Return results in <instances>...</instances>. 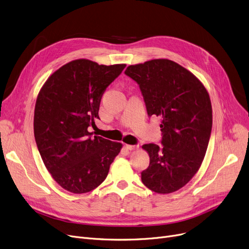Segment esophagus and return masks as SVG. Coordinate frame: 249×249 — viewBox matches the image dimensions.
<instances>
[{
	"mask_svg": "<svg viewBox=\"0 0 249 249\" xmlns=\"http://www.w3.org/2000/svg\"><path fill=\"white\" fill-rule=\"evenodd\" d=\"M127 149L129 150H137L139 148V145H131V144H126Z\"/></svg>",
	"mask_w": 249,
	"mask_h": 249,
	"instance_id": "obj_1",
	"label": "esophagus"
}]
</instances>
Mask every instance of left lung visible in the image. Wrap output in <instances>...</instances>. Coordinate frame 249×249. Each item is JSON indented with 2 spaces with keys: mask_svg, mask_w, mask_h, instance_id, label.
<instances>
[{
  "mask_svg": "<svg viewBox=\"0 0 249 249\" xmlns=\"http://www.w3.org/2000/svg\"><path fill=\"white\" fill-rule=\"evenodd\" d=\"M125 74L139 85L148 116L161 118L162 146H142L150 158L142 182L158 194L174 193L204 160L213 122L210 96L197 76L169 59L129 65Z\"/></svg>",
  "mask_w": 249,
  "mask_h": 249,
  "instance_id": "left-lung-1",
  "label": "left lung"
}]
</instances>
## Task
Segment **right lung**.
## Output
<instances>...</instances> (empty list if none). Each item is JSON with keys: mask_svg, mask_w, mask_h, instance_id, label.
Returning a JSON list of instances; mask_svg holds the SVG:
<instances>
[{"mask_svg": "<svg viewBox=\"0 0 249 249\" xmlns=\"http://www.w3.org/2000/svg\"><path fill=\"white\" fill-rule=\"evenodd\" d=\"M126 64L75 59L52 73L39 90L34 136L47 171L73 194L95 190L107 178L123 144L91 136L104 91Z\"/></svg>", "mask_w": 249, "mask_h": 249, "instance_id": "obj_1", "label": "right lung"}]
</instances>
